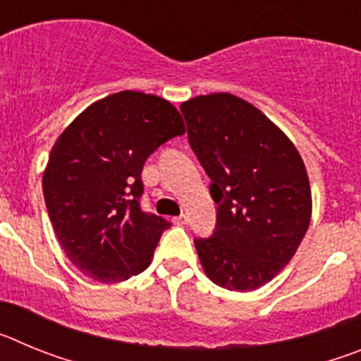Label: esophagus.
<instances>
[{"instance_id": "1", "label": "esophagus", "mask_w": 361, "mask_h": 361, "mask_svg": "<svg viewBox=\"0 0 361 361\" xmlns=\"http://www.w3.org/2000/svg\"><path fill=\"white\" fill-rule=\"evenodd\" d=\"M173 222H175V224H186V222H188V215H178V216H175Z\"/></svg>"}]
</instances>
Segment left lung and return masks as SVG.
I'll return each mask as SVG.
<instances>
[{"label":"left lung","instance_id":"1","mask_svg":"<svg viewBox=\"0 0 361 361\" xmlns=\"http://www.w3.org/2000/svg\"><path fill=\"white\" fill-rule=\"evenodd\" d=\"M180 111L219 204L213 237L195 240L200 266L220 288L255 291L289 264L309 228L304 161L269 117L237 95H199Z\"/></svg>","mask_w":361,"mask_h":361}]
</instances>
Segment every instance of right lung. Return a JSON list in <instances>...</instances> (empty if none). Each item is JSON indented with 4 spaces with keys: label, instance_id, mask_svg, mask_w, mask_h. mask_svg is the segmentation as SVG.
<instances>
[{
    "label": "right lung",
    "instance_id": "1",
    "mask_svg": "<svg viewBox=\"0 0 361 361\" xmlns=\"http://www.w3.org/2000/svg\"><path fill=\"white\" fill-rule=\"evenodd\" d=\"M184 132L170 101L124 90L92 103L57 137L43 171L44 204L63 251L82 275L116 283L152 264L170 222L141 212L142 166Z\"/></svg>",
    "mask_w": 361,
    "mask_h": 361
}]
</instances>
